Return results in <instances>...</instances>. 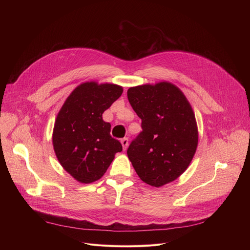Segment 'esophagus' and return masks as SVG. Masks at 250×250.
Here are the masks:
<instances>
[{
  "mask_svg": "<svg viewBox=\"0 0 250 250\" xmlns=\"http://www.w3.org/2000/svg\"><path fill=\"white\" fill-rule=\"evenodd\" d=\"M121 142H122V146H123L124 150H125L127 148V146H128V139L127 138H123L121 140Z\"/></svg>",
  "mask_w": 250,
  "mask_h": 250,
  "instance_id": "34e87169",
  "label": "esophagus"
}]
</instances>
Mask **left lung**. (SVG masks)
<instances>
[{
    "mask_svg": "<svg viewBox=\"0 0 250 250\" xmlns=\"http://www.w3.org/2000/svg\"><path fill=\"white\" fill-rule=\"evenodd\" d=\"M142 131L127 156L138 177L152 187L176 180L190 165L198 146L195 114L183 92L169 82L127 90Z\"/></svg>",
    "mask_w": 250,
    "mask_h": 250,
    "instance_id": "obj_1",
    "label": "left lung"
}]
</instances>
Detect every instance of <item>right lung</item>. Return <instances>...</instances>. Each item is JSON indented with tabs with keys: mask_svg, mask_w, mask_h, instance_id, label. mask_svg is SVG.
I'll return each mask as SVG.
<instances>
[{
	"mask_svg": "<svg viewBox=\"0 0 250 250\" xmlns=\"http://www.w3.org/2000/svg\"><path fill=\"white\" fill-rule=\"evenodd\" d=\"M123 91L115 84L83 83L69 95L57 115L52 134L56 157L80 183L99 180L115 154L123 150L121 142L110 134V123L102 118Z\"/></svg>",
	"mask_w": 250,
	"mask_h": 250,
	"instance_id": "right-lung-1",
	"label": "right lung"
}]
</instances>
